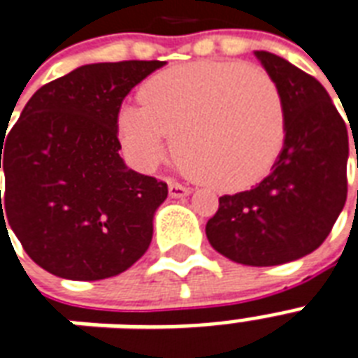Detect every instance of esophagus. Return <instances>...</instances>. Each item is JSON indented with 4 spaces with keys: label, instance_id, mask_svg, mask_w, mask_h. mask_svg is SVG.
<instances>
[{
    "label": "esophagus",
    "instance_id": "1",
    "mask_svg": "<svg viewBox=\"0 0 358 358\" xmlns=\"http://www.w3.org/2000/svg\"><path fill=\"white\" fill-rule=\"evenodd\" d=\"M168 190H170L171 198H185V196H188V194H190V188L182 187V185H179V182H173V181L168 182Z\"/></svg>",
    "mask_w": 358,
    "mask_h": 358
}]
</instances>
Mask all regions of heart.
<instances>
[{"label":"heart","instance_id":"heart-1","mask_svg":"<svg viewBox=\"0 0 358 358\" xmlns=\"http://www.w3.org/2000/svg\"><path fill=\"white\" fill-rule=\"evenodd\" d=\"M141 104H123L115 130L136 168L151 170L173 134L177 159L205 181L237 192L267 176L285 138L280 91L265 71L201 59L153 74Z\"/></svg>","mask_w":358,"mask_h":358}]
</instances>
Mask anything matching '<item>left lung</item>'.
I'll return each mask as SVG.
<instances>
[{
	"instance_id": "obj_1",
	"label": "left lung",
	"mask_w": 358,
	"mask_h": 358,
	"mask_svg": "<svg viewBox=\"0 0 358 358\" xmlns=\"http://www.w3.org/2000/svg\"><path fill=\"white\" fill-rule=\"evenodd\" d=\"M254 54L284 102V148L257 187L218 199L205 234L231 262L271 267L304 257L331 234L348 198L349 138L314 76L271 52Z\"/></svg>"
}]
</instances>
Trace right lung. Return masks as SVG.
<instances>
[{
  "label": "right lung",
  "mask_w": 358,
  "mask_h": 358,
  "mask_svg": "<svg viewBox=\"0 0 358 358\" xmlns=\"http://www.w3.org/2000/svg\"><path fill=\"white\" fill-rule=\"evenodd\" d=\"M164 65L78 66L43 85L1 136L0 226L9 224L44 271L66 280L110 278L151 245L168 185L127 168L115 115L130 90Z\"/></svg>",
  "instance_id": "1"
}]
</instances>
